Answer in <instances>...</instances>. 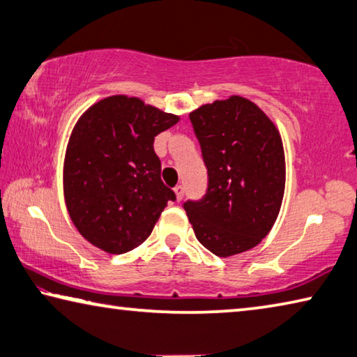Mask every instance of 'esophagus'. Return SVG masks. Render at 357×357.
<instances>
[{
    "label": "esophagus",
    "mask_w": 357,
    "mask_h": 357,
    "mask_svg": "<svg viewBox=\"0 0 357 357\" xmlns=\"http://www.w3.org/2000/svg\"><path fill=\"white\" fill-rule=\"evenodd\" d=\"M184 192H185V189H184L183 184H179V185L174 187V193H176L178 202H181V200H183V198H184Z\"/></svg>",
    "instance_id": "34e87169"
}]
</instances>
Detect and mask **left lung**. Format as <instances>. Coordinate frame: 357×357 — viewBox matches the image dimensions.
<instances>
[{
	"label": "left lung",
	"instance_id": "left-lung-1",
	"mask_svg": "<svg viewBox=\"0 0 357 357\" xmlns=\"http://www.w3.org/2000/svg\"><path fill=\"white\" fill-rule=\"evenodd\" d=\"M208 168V189L184 209L197 239L217 257L250 250L271 231L285 192L282 138L266 114L239 96L189 114Z\"/></svg>",
	"mask_w": 357,
	"mask_h": 357
}]
</instances>
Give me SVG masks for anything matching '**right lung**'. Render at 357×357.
I'll list each match as a JSON object with an SVG mask.
<instances>
[{
	"label": "right lung",
	"instance_id": "1",
	"mask_svg": "<svg viewBox=\"0 0 357 357\" xmlns=\"http://www.w3.org/2000/svg\"><path fill=\"white\" fill-rule=\"evenodd\" d=\"M176 114L128 96H112L82 114L66 149L64 198L82 236L126 253L153 231L174 192L160 179L154 138Z\"/></svg>",
	"mask_w": 357,
	"mask_h": 357
}]
</instances>
